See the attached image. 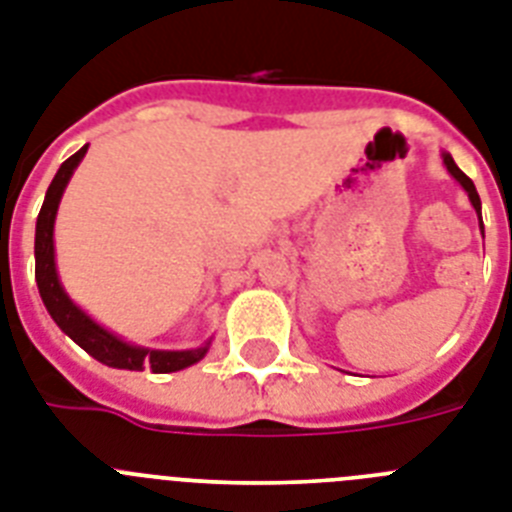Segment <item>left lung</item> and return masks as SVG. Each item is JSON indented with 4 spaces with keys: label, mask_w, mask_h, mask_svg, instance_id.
Wrapping results in <instances>:
<instances>
[{
    "label": "left lung",
    "mask_w": 512,
    "mask_h": 512,
    "mask_svg": "<svg viewBox=\"0 0 512 512\" xmlns=\"http://www.w3.org/2000/svg\"><path fill=\"white\" fill-rule=\"evenodd\" d=\"M442 163H445V169L450 171V176H453L455 182L461 184L463 190L468 192V200H471L474 210H476V213H479V221H482V200H479V192H476L474 182H471V179H468V176L463 174V171L458 169V166H455V161H453V156H450V153H442ZM482 234H484V226H482Z\"/></svg>",
    "instance_id": "8db88e82"
}]
</instances>
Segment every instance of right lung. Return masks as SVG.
<instances>
[{"instance_id": "right-lung-1", "label": "right lung", "mask_w": 512, "mask_h": 512, "mask_svg": "<svg viewBox=\"0 0 512 512\" xmlns=\"http://www.w3.org/2000/svg\"><path fill=\"white\" fill-rule=\"evenodd\" d=\"M88 145L77 150L75 156L59 166L57 176L51 179L49 190H46L44 205L38 213L36 221V283L38 294L44 299L46 309H49L51 320L57 322L62 333L72 338L83 351H88L93 359H98L106 367L114 369H145L156 375H166V372H179L184 367H192L200 362L210 349V341L200 349L190 351H158V349H143V346H132V343L122 341L106 328H101L96 320H90L83 309L72 302L67 291H64L62 281L57 273V260H54V221H57V208L62 200V192L70 182L72 171L77 169V163L83 161Z\"/></svg>"}]
</instances>
